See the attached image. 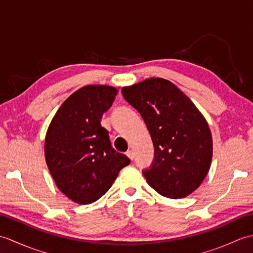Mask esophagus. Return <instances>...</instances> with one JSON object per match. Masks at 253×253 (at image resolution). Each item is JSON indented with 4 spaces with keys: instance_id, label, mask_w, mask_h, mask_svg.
I'll list each match as a JSON object with an SVG mask.
<instances>
[{
    "instance_id": "esophagus-1",
    "label": "esophagus",
    "mask_w": 253,
    "mask_h": 253,
    "mask_svg": "<svg viewBox=\"0 0 253 253\" xmlns=\"http://www.w3.org/2000/svg\"><path fill=\"white\" fill-rule=\"evenodd\" d=\"M126 155H127V157L129 158L131 161L133 160V158H135V153H133V152L131 151V150H128V151L126 152Z\"/></svg>"
}]
</instances>
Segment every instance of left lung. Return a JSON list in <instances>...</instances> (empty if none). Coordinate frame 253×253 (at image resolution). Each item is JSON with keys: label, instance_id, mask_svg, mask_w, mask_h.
I'll use <instances>...</instances> for the list:
<instances>
[{"label": "left lung", "instance_id": "left-lung-1", "mask_svg": "<svg viewBox=\"0 0 253 253\" xmlns=\"http://www.w3.org/2000/svg\"><path fill=\"white\" fill-rule=\"evenodd\" d=\"M123 96L140 113L151 135L154 159L143 169L160 195L185 198L206 178L211 165L212 135L206 118L188 96L163 78L123 88Z\"/></svg>", "mask_w": 253, "mask_h": 253}]
</instances>
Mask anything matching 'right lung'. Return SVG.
Masks as SVG:
<instances>
[{"mask_svg": "<svg viewBox=\"0 0 253 253\" xmlns=\"http://www.w3.org/2000/svg\"><path fill=\"white\" fill-rule=\"evenodd\" d=\"M117 89L91 84L64 101L47 128L44 154L58 189L74 202L89 204L110 189L120 170L130 163L113 149L101 126Z\"/></svg>", "mask_w": 253, "mask_h": 253, "instance_id": "1", "label": "right lung"}]
</instances>
